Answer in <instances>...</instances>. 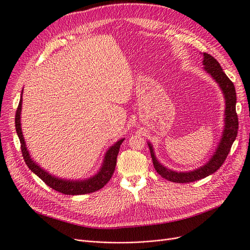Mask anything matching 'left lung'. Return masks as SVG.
<instances>
[{
    "label": "left lung",
    "mask_w": 250,
    "mask_h": 250,
    "mask_svg": "<svg viewBox=\"0 0 250 250\" xmlns=\"http://www.w3.org/2000/svg\"><path fill=\"white\" fill-rule=\"evenodd\" d=\"M203 64H204V69L207 73L215 79V81L218 83L220 88L223 89V92L226 99V125L225 130L223 133V138H221L220 143L217 147V149L212 156L211 160L205 165L201 167L200 169H197L195 171L190 172H174L170 169H167L164 166H162L158 160L155 159L153 149L151 144L148 143L150 154L152 163L154 166L155 171L158 172L161 176L165 179H167L172 182L177 183H188L197 181L202 178H205L209 175L213 174L216 172L223 165L227 159V156L230 150L237 134H238V115L236 112V89L234 86V83L229 80V78L226 75L223 68L219 64V62L212 57V55L204 52V60H203Z\"/></svg>",
    "instance_id": "left-lung-1"
}]
</instances>
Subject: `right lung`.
Returning <instances> with one entry per match:
<instances>
[{
	"label": "right lung",
	"mask_w": 250,
	"mask_h": 250,
	"mask_svg": "<svg viewBox=\"0 0 250 250\" xmlns=\"http://www.w3.org/2000/svg\"><path fill=\"white\" fill-rule=\"evenodd\" d=\"M21 103H22V92H21L20 104H18L16 113H15V128H16L18 138H20V141H21V153L23 156V160L32 172H34L37 176H39V178H41L52 189L60 191L63 193V195H85V193L97 191L104 186H106V183L111 179V177H112V175L114 173L117 154L120 148V145H122L125 139L117 141L113 146L110 147L109 150L106 152L103 166H102L101 170L97 175H95L94 177H91L87 180H81V181L79 180L71 181V180L57 178L54 176H51L48 172L41 169L38 165H37L35 162H33V160L31 159V156L29 154V151L26 149L25 142L21 132Z\"/></svg>",
	"instance_id": "right-lung-1"
}]
</instances>
